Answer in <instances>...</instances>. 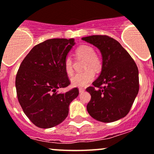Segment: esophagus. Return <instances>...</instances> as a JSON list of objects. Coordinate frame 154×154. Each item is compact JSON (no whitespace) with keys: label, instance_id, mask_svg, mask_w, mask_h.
<instances>
[{"label":"esophagus","instance_id":"obj_1","mask_svg":"<svg viewBox=\"0 0 154 154\" xmlns=\"http://www.w3.org/2000/svg\"><path fill=\"white\" fill-rule=\"evenodd\" d=\"M79 91H80V93H82V92L85 91V88H79Z\"/></svg>","mask_w":154,"mask_h":154}]
</instances>
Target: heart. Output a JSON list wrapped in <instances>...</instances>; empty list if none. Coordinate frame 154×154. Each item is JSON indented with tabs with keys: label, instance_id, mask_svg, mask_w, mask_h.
Segmentation results:
<instances>
[{
	"label": "heart",
	"instance_id": "1",
	"mask_svg": "<svg viewBox=\"0 0 154 154\" xmlns=\"http://www.w3.org/2000/svg\"><path fill=\"white\" fill-rule=\"evenodd\" d=\"M75 55L77 57L85 60L84 72L77 73L72 77L71 82L74 86L83 87L90 83L94 79L95 72H99L103 66V61L100 56L95 54L94 48L88 45H81L75 50ZM63 67L66 74L71 76L74 74L73 60L70 57H66L64 60Z\"/></svg>",
	"mask_w": 154,
	"mask_h": 154
}]
</instances>
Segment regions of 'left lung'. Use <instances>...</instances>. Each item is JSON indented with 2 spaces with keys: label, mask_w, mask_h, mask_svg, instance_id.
Instances as JSON below:
<instances>
[{
  "label": "left lung",
  "mask_w": 154,
  "mask_h": 154,
  "mask_svg": "<svg viewBox=\"0 0 154 154\" xmlns=\"http://www.w3.org/2000/svg\"><path fill=\"white\" fill-rule=\"evenodd\" d=\"M100 50L103 67L92 86L87 111L94 119L112 122L128 114L139 92V71L127 51L120 43L108 35L82 38Z\"/></svg>",
  "instance_id": "left-lung-1"
}]
</instances>
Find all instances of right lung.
Returning a JSON list of instances; mask_svg holds the SVG:
<instances>
[{"label":"right lung","mask_w":154,"mask_h":154,"mask_svg":"<svg viewBox=\"0 0 154 154\" xmlns=\"http://www.w3.org/2000/svg\"><path fill=\"white\" fill-rule=\"evenodd\" d=\"M74 39L55 38L36 45L22 61L15 78L19 103L24 114L37 127L49 128L69 114L71 102L79 94L74 88L58 93L71 84L63 67Z\"/></svg>","instance_id":"add662e5"}]
</instances>
